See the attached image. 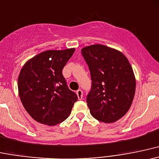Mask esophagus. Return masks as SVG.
Here are the masks:
<instances>
[{
  "label": "esophagus",
  "mask_w": 159,
  "mask_h": 159,
  "mask_svg": "<svg viewBox=\"0 0 159 159\" xmlns=\"http://www.w3.org/2000/svg\"><path fill=\"white\" fill-rule=\"evenodd\" d=\"M76 94H77L78 98H79V100L83 99V91H82L81 89H78V90L76 91Z\"/></svg>",
  "instance_id": "1"
}]
</instances>
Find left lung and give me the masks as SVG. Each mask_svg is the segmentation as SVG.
<instances>
[{
	"instance_id": "left-lung-1",
	"label": "left lung",
	"mask_w": 159,
	"mask_h": 159,
	"mask_svg": "<svg viewBox=\"0 0 159 159\" xmlns=\"http://www.w3.org/2000/svg\"><path fill=\"white\" fill-rule=\"evenodd\" d=\"M81 53L92 81L86 97L91 114L102 122H116L128 111L134 97L132 67L121 52L101 44L84 47Z\"/></svg>"
}]
</instances>
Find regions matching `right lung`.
<instances>
[{"instance_id": "1", "label": "right lung", "mask_w": 159, "mask_h": 159, "mask_svg": "<svg viewBox=\"0 0 159 159\" xmlns=\"http://www.w3.org/2000/svg\"><path fill=\"white\" fill-rule=\"evenodd\" d=\"M75 49L43 52L28 60L18 79L23 106L37 122L56 125L70 115L78 100L67 87L62 70Z\"/></svg>"}]
</instances>
